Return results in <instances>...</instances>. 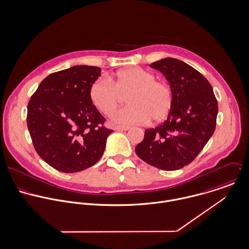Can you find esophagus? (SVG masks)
Returning a JSON list of instances; mask_svg holds the SVG:
<instances>
[{"mask_svg":"<svg viewBox=\"0 0 249 249\" xmlns=\"http://www.w3.org/2000/svg\"><path fill=\"white\" fill-rule=\"evenodd\" d=\"M130 129L129 126H115L114 130L115 131H128Z\"/></svg>","mask_w":249,"mask_h":249,"instance_id":"obj_1","label":"esophagus"}]
</instances>
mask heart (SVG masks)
Listing matches in <instances>:
<instances>
[{
	"instance_id": "heart-1",
	"label": "heart",
	"mask_w": 249,
	"mask_h": 249,
	"mask_svg": "<svg viewBox=\"0 0 249 249\" xmlns=\"http://www.w3.org/2000/svg\"><path fill=\"white\" fill-rule=\"evenodd\" d=\"M140 67L120 70L107 79L95 81L89 97L101 113L109 116L127 97L128 107L118 110L113 120L122 124H144L150 119L158 122L169 113L173 94L170 87Z\"/></svg>"
}]
</instances>
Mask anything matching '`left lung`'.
Wrapping results in <instances>:
<instances>
[{
	"label": "left lung",
	"instance_id": "obj_1",
	"mask_svg": "<svg viewBox=\"0 0 249 249\" xmlns=\"http://www.w3.org/2000/svg\"><path fill=\"white\" fill-rule=\"evenodd\" d=\"M150 67L168 81L173 103L162 124L145 130L136 153L152 166L177 170L191 163L213 136L217 101L208 80L182 60L165 57Z\"/></svg>",
	"mask_w": 249,
	"mask_h": 249
}]
</instances>
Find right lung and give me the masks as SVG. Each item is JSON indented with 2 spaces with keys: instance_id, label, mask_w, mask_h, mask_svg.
<instances>
[{
  "instance_id": "right-lung-1",
  "label": "right lung",
  "mask_w": 249,
  "mask_h": 249,
  "mask_svg": "<svg viewBox=\"0 0 249 249\" xmlns=\"http://www.w3.org/2000/svg\"><path fill=\"white\" fill-rule=\"evenodd\" d=\"M101 68L76 65L47 76L28 104L27 124L40 158L73 173L95 164L112 130L92 104L89 90Z\"/></svg>"
}]
</instances>
